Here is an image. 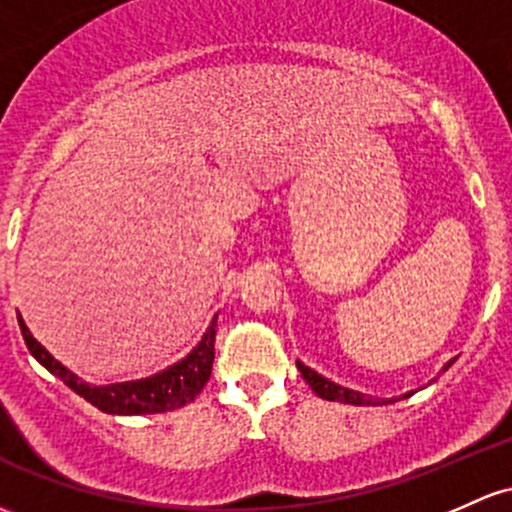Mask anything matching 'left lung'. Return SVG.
Instances as JSON below:
<instances>
[{"label":"left lung","instance_id":"1","mask_svg":"<svg viewBox=\"0 0 512 512\" xmlns=\"http://www.w3.org/2000/svg\"><path fill=\"white\" fill-rule=\"evenodd\" d=\"M296 367H299V372L303 379H306V384L316 391V396L325 398V401L347 403V406H389V403H396V401H401V398L413 396V391H408V393H403L401 398H372V396H367V393H359L355 389H347V386H340V384H335V381L325 379L323 374H318L316 369L306 367V364L299 362V359H296ZM449 367H452V362L445 364V372Z\"/></svg>","mask_w":512,"mask_h":512}]
</instances>
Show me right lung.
<instances>
[{
  "mask_svg": "<svg viewBox=\"0 0 512 512\" xmlns=\"http://www.w3.org/2000/svg\"><path fill=\"white\" fill-rule=\"evenodd\" d=\"M216 325L218 313L213 316L211 325L206 328L204 338L199 345L189 352L187 357L174 362L172 367L162 369L153 376L136 381H119V384L94 386L80 379L75 372L60 364L46 347L41 345L26 328L24 318L19 313V328L24 335L28 352L48 369L50 374L58 376L65 386H70L77 396L92 403L99 411L111 415H150V413H167L192 403L206 386L213 367V342H216Z\"/></svg>",
  "mask_w": 512,
  "mask_h": 512,
  "instance_id": "right-lung-1",
  "label": "right lung"
}]
</instances>
